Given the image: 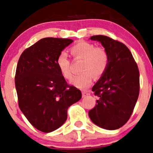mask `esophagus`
<instances>
[{"instance_id": "1", "label": "esophagus", "mask_w": 153, "mask_h": 153, "mask_svg": "<svg viewBox=\"0 0 153 153\" xmlns=\"http://www.w3.org/2000/svg\"><path fill=\"white\" fill-rule=\"evenodd\" d=\"M89 91H83L82 92V95H83V97H86L87 96V95H89Z\"/></svg>"}]
</instances>
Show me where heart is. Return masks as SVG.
I'll return each instance as SVG.
<instances>
[{"label": "heart", "instance_id": "obj_1", "mask_svg": "<svg viewBox=\"0 0 153 153\" xmlns=\"http://www.w3.org/2000/svg\"><path fill=\"white\" fill-rule=\"evenodd\" d=\"M69 51L73 57L84 60L81 70L84 72L72 79L71 83L74 86L86 89L92 84L94 76L99 78L105 72L109 64V56L104 48L95 47L91 43L80 41L72 46ZM56 64L65 79H72L73 73L71 69V62L65 52H62L58 55Z\"/></svg>", "mask_w": 153, "mask_h": 153}]
</instances>
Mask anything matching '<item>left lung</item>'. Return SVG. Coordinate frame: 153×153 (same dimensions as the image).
<instances>
[{
	"mask_svg": "<svg viewBox=\"0 0 153 153\" xmlns=\"http://www.w3.org/2000/svg\"><path fill=\"white\" fill-rule=\"evenodd\" d=\"M107 51L109 61L105 72L92 90L98 97L89 111L92 122L103 129L121 127L130 118L139 95V70L132 53L123 43L105 35H93Z\"/></svg>",
	"mask_w": 153,
	"mask_h": 153,
	"instance_id": "8db88e82",
	"label": "left lung"
}]
</instances>
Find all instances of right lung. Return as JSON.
Instances as JSON below:
<instances>
[{"instance_id": "right-lung-1", "label": "right lung", "mask_w": 153, "mask_h": 153, "mask_svg": "<svg viewBox=\"0 0 153 153\" xmlns=\"http://www.w3.org/2000/svg\"><path fill=\"white\" fill-rule=\"evenodd\" d=\"M65 38H42L23 52L15 83L18 106L31 124L50 132L64 124L67 109L81 92L67 84L56 64L58 55L72 43Z\"/></svg>"}]
</instances>
